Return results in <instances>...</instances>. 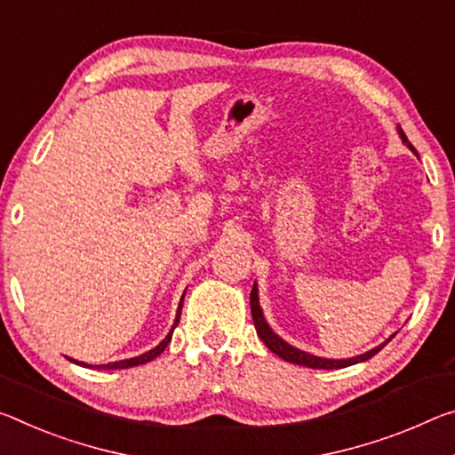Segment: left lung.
<instances>
[{
  "label": "left lung",
  "instance_id": "left-lung-1",
  "mask_svg": "<svg viewBox=\"0 0 455 455\" xmlns=\"http://www.w3.org/2000/svg\"><path fill=\"white\" fill-rule=\"evenodd\" d=\"M399 133H401V137H403V141H407V137H405V133L401 132V129H399ZM407 146L415 151V148L411 146V143H407ZM415 154H417V151H415ZM251 314H253V322H255L257 334H259V338H261V340L265 342L267 348H269L271 352H275V355H277L279 358L287 360V363L299 364V366H307V369H326V371H328V369H344V366L363 363V360L372 358L374 355H377L379 350H383L385 346H387L388 342H391V338L395 336V334H393L385 344L377 346V348H372L371 352H366V355H360V356H356V358H348V360H330V358H320V356L307 355V352H301V350H298V348H293V346H290L287 342L281 340V338L275 334V331H273L269 326H267L261 307H259L257 283L253 285V290H251Z\"/></svg>",
  "mask_w": 455,
  "mask_h": 455
}]
</instances>
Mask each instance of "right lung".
<instances>
[{"label": "right lung", "mask_w": 455, "mask_h": 455, "mask_svg": "<svg viewBox=\"0 0 455 455\" xmlns=\"http://www.w3.org/2000/svg\"><path fill=\"white\" fill-rule=\"evenodd\" d=\"M186 293V291H184ZM182 301H184V295H182V299H180V306H178V314H176V322H174V326H172V330H170V334L164 338V340L156 346L154 350H149V352H146V355H141V356H135V358H129V360H119V363H109V364H100V366H97V369H105V371H117V369H132V366H140V364H146V363H149V360H154L156 356H160L162 352L165 350V346L170 344V340H172V331H174V328L178 326V322H180V314H182ZM72 363H76V364H83V366H89V364H84V363H78V360H72Z\"/></svg>", "instance_id": "right-lung-1"}]
</instances>
